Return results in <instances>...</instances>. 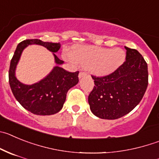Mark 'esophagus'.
I'll return each instance as SVG.
<instances>
[{
	"label": "esophagus",
	"mask_w": 159,
	"mask_h": 159,
	"mask_svg": "<svg viewBox=\"0 0 159 159\" xmlns=\"http://www.w3.org/2000/svg\"><path fill=\"white\" fill-rule=\"evenodd\" d=\"M85 75H87V72H80V74H79V78L81 79V78H82V77L85 76Z\"/></svg>",
	"instance_id": "obj_1"
}]
</instances>
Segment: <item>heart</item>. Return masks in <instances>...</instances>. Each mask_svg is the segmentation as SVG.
<instances>
[{"instance_id":"heart-1","label":"heart","mask_w":159,"mask_h":159,"mask_svg":"<svg viewBox=\"0 0 159 159\" xmlns=\"http://www.w3.org/2000/svg\"><path fill=\"white\" fill-rule=\"evenodd\" d=\"M64 57L68 61L80 64L100 76L109 75L117 69L125 60V51L119 48L109 49L94 46H81L73 52L65 50Z\"/></svg>"}]
</instances>
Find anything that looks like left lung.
Wrapping results in <instances>:
<instances>
[{
  "mask_svg": "<svg viewBox=\"0 0 159 159\" xmlns=\"http://www.w3.org/2000/svg\"><path fill=\"white\" fill-rule=\"evenodd\" d=\"M126 61L111 74L91 75L94 86L88 96L93 114L114 120L132 111L143 97L148 85V64L136 49L125 46Z\"/></svg>",
  "mask_w": 159,
  "mask_h": 159,
  "instance_id": "8db88e82",
  "label": "left lung"
}]
</instances>
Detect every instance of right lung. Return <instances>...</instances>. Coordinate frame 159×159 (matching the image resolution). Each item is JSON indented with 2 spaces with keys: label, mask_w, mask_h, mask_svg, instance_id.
Masks as SVG:
<instances>
[{
  "label": "right lung",
  "mask_w": 159,
  "mask_h": 159,
  "mask_svg": "<svg viewBox=\"0 0 159 159\" xmlns=\"http://www.w3.org/2000/svg\"><path fill=\"white\" fill-rule=\"evenodd\" d=\"M43 45L53 53L55 66L44 79L31 85L20 82L15 77V68L21 52L29 44ZM61 48V44L43 42L40 39H27L19 43L11 60L8 80L12 94L23 108L36 115H52L58 113L63 107L66 94L71 87L79 82V72H69L61 68L64 63L54 53Z\"/></svg>",
  "instance_id": "add662e5"
}]
</instances>
